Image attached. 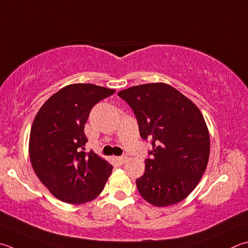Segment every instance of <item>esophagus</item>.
I'll return each instance as SVG.
<instances>
[{"label":"esophagus","instance_id":"1","mask_svg":"<svg viewBox=\"0 0 248 248\" xmlns=\"http://www.w3.org/2000/svg\"><path fill=\"white\" fill-rule=\"evenodd\" d=\"M127 159H128L127 156H119V157H117V158H116V160L118 161L119 164H124L125 161H127Z\"/></svg>","mask_w":248,"mask_h":248}]
</instances>
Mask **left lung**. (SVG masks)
Returning a JSON list of instances; mask_svg holds the SVG:
<instances>
[{
	"mask_svg": "<svg viewBox=\"0 0 248 248\" xmlns=\"http://www.w3.org/2000/svg\"><path fill=\"white\" fill-rule=\"evenodd\" d=\"M118 95L136 115L140 136L153 146L145 172L136 181L140 194L158 207L181 202L194 190L208 163L209 133L202 112L165 83L136 85Z\"/></svg>",
	"mask_w": 248,
	"mask_h": 248,
	"instance_id": "left-lung-1",
	"label": "left lung"
}]
</instances>
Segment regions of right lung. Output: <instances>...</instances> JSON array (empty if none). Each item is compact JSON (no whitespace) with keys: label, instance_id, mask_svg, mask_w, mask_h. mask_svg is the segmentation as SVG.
Wrapping results in <instances>:
<instances>
[{"label":"right lung","instance_id":"add662e5","mask_svg":"<svg viewBox=\"0 0 248 248\" xmlns=\"http://www.w3.org/2000/svg\"><path fill=\"white\" fill-rule=\"evenodd\" d=\"M115 90L91 83L62 88L44 103L33 120L29 155L32 168L49 192L68 204H83L101 194L112 166L91 151L84 124L91 109Z\"/></svg>","mask_w":248,"mask_h":248}]
</instances>
